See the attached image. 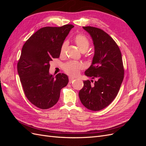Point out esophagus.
<instances>
[{
  "label": "esophagus",
  "mask_w": 146,
  "mask_h": 146,
  "mask_svg": "<svg viewBox=\"0 0 146 146\" xmlns=\"http://www.w3.org/2000/svg\"><path fill=\"white\" fill-rule=\"evenodd\" d=\"M74 80V78H72V77H69V82L70 83H71L73 82Z\"/></svg>",
  "instance_id": "esophagus-1"
}]
</instances>
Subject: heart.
<instances>
[{
    "label": "heart",
    "instance_id": "1",
    "mask_svg": "<svg viewBox=\"0 0 146 146\" xmlns=\"http://www.w3.org/2000/svg\"><path fill=\"white\" fill-rule=\"evenodd\" d=\"M74 42L76 44L78 49L82 52H85L90 46V42L88 39L83 35L78 34L74 38ZM68 46L67 41H64L60 48V55H63L65 54L66 47ZM83 68V65L78 61H70L63 66L64 71L70 76L75 77L79 74L81 69Z\"/></svg>",
    "mask_w": 146,
    "mask_h": 146
}]
</instances>
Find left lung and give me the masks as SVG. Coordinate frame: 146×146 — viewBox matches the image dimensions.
Segmentation results:
<instances>
[{
    "label": "left lung",
    "mask_w": 146,
    "mask_h": 146,
    "mask_svg": "<svg viewBox=\"0 0 146 146\" xmlns=\"http://www.w3.org/2000/svg\"><path fill=\"white\" fill-rule=\"evenodd\" d=\"M90 33L94 45L92 64L85 72L95 81L85 80L79 91V98L92 111L107 107L115 99L124 76L122 55L114 39L100 29L83 27ZM94 82L92 85L91 82Z\"/></svg>",
    "instance_id": "8db88e82"
}]
</instances>
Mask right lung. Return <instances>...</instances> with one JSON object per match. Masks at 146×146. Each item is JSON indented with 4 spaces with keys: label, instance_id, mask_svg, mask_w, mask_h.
Segmentation results:
<instances>
[{
    "label": "right lung",
    "instance_id": "right-lung-1",
    "mask_svg": "<svg viewBox=\"0 0 146 146\" xmlns=\"http://www.w3.org/2000/svg\"><path fill=\"white\" fill-rule=\"evenodd\" d=\"M74 26L45 27L38 30L25 42L17 69L26 98L36 107L46 110L58 101L61 90L68 77L59 73L49 74L50 62L58 58L66 37Z\"/></svg>",
    "mask_w": 146,
    "mask_h": 146
}]
</instances>
